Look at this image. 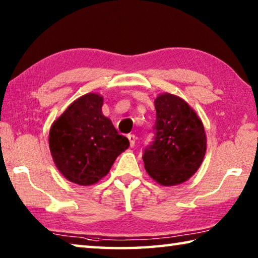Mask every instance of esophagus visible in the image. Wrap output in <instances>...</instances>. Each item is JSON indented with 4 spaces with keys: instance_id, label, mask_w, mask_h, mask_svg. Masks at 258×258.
I'll return each instance as SVG.
<instances>
[{
    "instance_id": "obj_1",
    "label": "esophagus",
    "mask_w": 258,
    "mask_h": 258,
    "mask_svg": "<svg viewBox=\"0 0 258 258\" xmlns=\"http://www.w3.org/2000/svg\"><path fill=\"white\" fill-rule=\"evenodd\" d=\"M128 139H129V142H130V146L134 147L135 145H136L137 137L135 136V135H128Z\"/></svg>"
}]
</instances>
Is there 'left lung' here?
<instances>
[{
  "label": "left lung",
  "mask_w": 258,
  "mask_h": 258,
  "mask_svg": "<svg viewBox=\"0 0 258 258\" xmlns=\"http://www.w3.org/2000/svg\"><path fill=\"white\" fill-rule=\"evenodd\" d=\"M154 138L144 148L147 173L163 186L186 181L200 168L206 152L204 125L188 104L175 95L155 99Z\"/></svg>",
  "instance_id": "left-lung-1"
}]
</instances>
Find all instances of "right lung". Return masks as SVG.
<instances>
[{
	"instance_id": "obj_1",
	"label": "right lung",
	"mask_w": 258,
	"mask_h": 258,
	"mask_svg": "<svg viewBox=\"0 0 258 258\" xmlns=\"http://www.w3.org/2000/svg\"><path fill=\"white\" fill-rule=\"evenodd\" d=\"M103 97L86 94L71 104L49 130L54 163L71 182L89 186L108 173L128 138L102 114Z\"/></svg>"
}]
</instances>
